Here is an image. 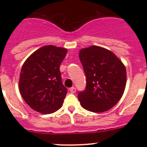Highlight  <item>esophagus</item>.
I'll use <instances>...</instances> for the list:
<instances>
[{"mask_svg": "<svg viewBox=\"0 0 147 147\" xmlns=\"http://www.w3.org/2000/svg\"><path fill=\"white\" fill-rule=\"evenodd\" d=\"M69 91H70L71 93H75L76 92V88L75 87H71V88H69Z\"/></svg>", "mask_w": 147, "mask_h": 147, "instance_id": "esophagus-1", "label": "esophagus"}]
</instances>
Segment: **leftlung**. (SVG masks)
I'll return each instance as SVG.
<instances>
[{"mask_svg":"<svg viewBox=\"0 0 147 147\" xmlns=\"http://www.w3.org/2000/svg\"><path fill=\"white\" fill-rule=\"evenodd\" d=\"M79 57L87 78L85 90L78 96L81 106L92 112L109 110L124 94L125 66L115 53L97 45L81 49Z\"/></svg>","mask_w":147,"mask_h":147,"instance_id":"left-lung-1","label":"left lung"}]
</instances>
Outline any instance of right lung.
<instances>
[{
  "instance_id": "1",
  "label": "right lung",
  "mask_w": 147,
  "mask_h": 147,
  "mask_svg": "<svg viewBox=\"0 0 147 147\" xmlns=\"http://www.w3.org/2000/svg\"><path fill=\"white\" fill-rule=\"evenodd\" d=\"M67 50L46 45L30 55L22 67L19 90L25 102L36 112L51 114L63 106L67 90L60 66Z\"/></svg>"
}]
</instances>
